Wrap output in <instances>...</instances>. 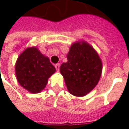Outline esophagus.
<instances>
[{
    "mask_svg": "<svg viewBox=\"0 0 129 129\" xmlns=\"http://www.w3.org/2000/svg\"><path fill=\"white\" fill-rule=\"evenodd\" d=\"M55 68H56V70H57V71H59V68H60V63H56V64H55Z\"/></svg>",
    "mask_w": 129,
    "mask_h": 129,
    "instance_id": "obj_1",
    "label": "esophagus"
}]
</instances>
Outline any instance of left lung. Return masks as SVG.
I'll return each instance as SVG.
<instances>
[{
    "label": "left lung",
    "mask_w": 129,
    "mask_h": 129,
    "mask_svg": "<svg viewBox=\"0 0 129 129\" xmlns=\"http://www.w3.org/2000/svg\"><path fill=\"white\" fill-rule=\"evenodd\" d=\"M68 61L60 67L68 90L84 97L94 89L102 72V62L92 45L84 40L73 43L67 54Z\"/></svg>",
    "instance_id": "left-lung-1"
}]
</instances>
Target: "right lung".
Listing matches in <instances>:
<instances>
[{
    "label": "right lung",
    "instance_id": "right-lung-1",
    "mask_svg": "<svg viewBox=\"0 0 129 129\" xmlns=\"http://www.w3.org/2000/svg\"><path fill=\"white\" fill-rule=\"evenodd\" d=\"M55 71L48 56L34 46L27 48L18 56L15 64L17 81L31 93L41 92L48 84V79Z\"/></svg>",
    "mask_w": 129,
    "mask_h": 129
}]
</instances>
